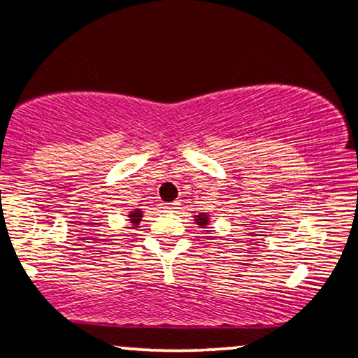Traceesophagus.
I'll list each match as a JSON object with an SVG mask.
<instances>
[{
    "label": "esophagus",
    "instance_id": "obj_1",
    "mask_svg": "<svg viewBox=\"0 0 358 358\" xmlns=\"http://www.w3.org/2000/svg\"><path fill=\"white\" fill-rule=\"evenodd\" d=\"M178 205H180V201L175 200V201H171V203H163V208H166V210H175V208H178Z\"/></svg>",
    "mask_w": 358,
    "mask_h": 358
}]
</instances>
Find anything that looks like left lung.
<instances>
[{
    "instance_id": "left-lung-1",
    "label": "left lung",
    "mask_w": 358,
    "mask_h": 358,
    "mask_svg": "<svg viewBox=\"0 0 358 358\" xmlns=\"http://www.w3.org/2000/svg\"><path fill=\"white\" fill-rule=\"evenodd\" d=\"M206 220H208V217H206V215H198L196 217L198 225H206Z\"/></svg>"
}]
</instances>
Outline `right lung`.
<instances>
[{"instance_id":"add662e5","label":"right lung","mask_w":358,"mask_h":358,"mask_svg":"<svg viewBox=\"0 0 358 358\" xmlns=\"http://www.w3.org/2000/svg\"><path fill=\"white\" fill-rule=\"evenodd\" d=\"M130 220H131V223H135V225H138V222L141 220V212H140V210H136V212L130 213Z\"/></svg>"}]
</instances>
